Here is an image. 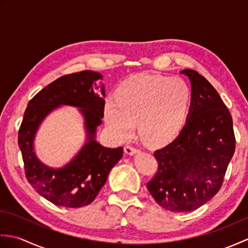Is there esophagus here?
<instances>
[{"label":"esophagus","instance_id":"1","mask_svg":"<svg viewBox=\"0 0 248 248\" xmlns=\"http://www.w3.org/2000/svg\"><path fill=\"white\" fill-rule=\"evenodd\" d=\"M140 150L138 149V148H135V147H133V146H125L124 147V152L127 155H135L136 152H139Z\"/></svg>","mask_w":248,"mask_h":248}]
</instances>
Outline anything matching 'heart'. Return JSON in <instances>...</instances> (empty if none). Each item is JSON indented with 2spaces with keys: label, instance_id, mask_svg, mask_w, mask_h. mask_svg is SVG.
Masks as SVG:
<instances>
[{
  "label": "heart",
  "instance_id": "b5f03b06",
  "mask_svg": "<svg viewBox=\"0 0 248 248\" xmlns=\"http://www.w3.org/2000/svg\"><path fill=\"white\" fill-rule=\"evenodd\" d=\"M115 96L105 99L107 128L117 140H127L134 132L151 146L165 145L186 124L193 103V89L181 78L140 73L125 78Z\"/></svg>",
  "mask_w": 248,
  "mask_h": 248
}]
</instances>
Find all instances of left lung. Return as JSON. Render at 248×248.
<instances>
[{"mask_svg": "<svg viewBox=\"0 0 248 248\" xmlns=\"http://www.w3.org/2000/svg\"><path fill=\"white\" fill-rule=\"evenodd\" d=\"M193 103L183 129L170 144L155 151L157 170L147 183L156 203L168 211L198 209L222 187L234 154L232 117L209 81L192 69Z\"/></svg>", "mask_w": 248, "mask_h": 248, "instance_id": "8db88e82", "label": "left lung"}]
</instances>
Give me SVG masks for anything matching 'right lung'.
I'll use <instances>...</instances> for the list:
<instances>
[{"label": "right lung", "instance_id": "obj_1", "mask_svg": "<svg viewBox=\"0 0 248 248\" xmlns=\"http://www.w3.org/2000/svg\"><path fill=\"white\" fill-rule=\"evenodd\" d=\"M101 78L100 73L91 70L62 76L34 96L24 112L18 145L25 177L37 193L56 205L81 208L92 203L110 170L123 157V147L107 148L94 140L103 118L105 93ZM61 105L80 108L86 119L88 143L69 165L52 169L36 159L33 139L41 121Z\"/></svg>", "mask_w": 248, "mask_h": 248}]
</instances>
